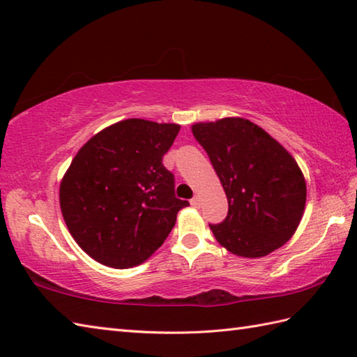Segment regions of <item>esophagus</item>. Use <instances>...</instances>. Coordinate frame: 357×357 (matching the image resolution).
I'll list each match as a JSON object with an SVG mask.
<instances>
[{"mask_svg": "<svg viewBox=\"0 0 357 357\" xmlns=\"http://www.w3.org/2000/svg\"><path fill=\"white\" fill-rule=\"evenodd\" d=\"M190 204H192V207H195V208L201 207V198H199V197L192 198V199H190Z\"/></svg>", "mask_w": 357, "mask_h": 357, "instance_id": "obj_1", "label": "esophagus"}]
</instances>
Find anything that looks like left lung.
Masks as SVG:
<instances>
[{"instance_id":"1","label":"left lung","mask_w":357,"mask_h":357,"mask_svg":"<svg viewBox=\"0 0 357 357\" xmlns=\"http://www.w3.org/2000/svg\"><path fill=\"white\" fill-rule=\"evenodd\" d=\"M225 188L229 212L211 229L222 248L260 258L291 240L302 221L306 181L296 159L257 123L222 117L192 125Z\"/></svg>"}]
</instances>
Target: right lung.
<instances>
[{
	"label": "right lung",
	"instance_id": "obj_1",
	"mask_svg": "<svg viewBox=\"0 0 357 357\" xmlns=\"http://www.w3.org/2000/svg\"><path fill=\"white\" fill-rule=\"evenodd\" d=\"M181 125L127 119L97 132L77 151L60 183L69 234L93 260L137 266L162 246L188 206L174 197L162 156Z\"/></svg>",
	"mask_w": 357,
	"mask_h": 357
}]
</instances>
